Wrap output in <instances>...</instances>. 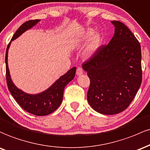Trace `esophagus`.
Listing matches in <instances>:
<instances>
[{
  "instance_id": "1",
  "label": "esophagus",
  "mask_w": 150,
  "mask_h": 150,
  "mask_svg": "<svg viewBox=\"0 0 150 150\" xmlns=\"http://www.w3.org/2000/svg\"><path fill=\"white\" fill-rule=\"evenodd\" d=\"M83 74V69H82L81 67H78L76 69V75L77 76H80Z\"/></svg>"
}]
</instances>
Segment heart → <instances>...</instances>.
Returning a JSON list of instances; mask_svg holds the SVG:
<instances>
[{"mask_svg": "<svg viewBox=\"0 0 150 150\" xmlns=\"http://www.w3.org/2000/svg\"><path fill=\"white\" fill-rule=\"evenodd\" d=\"M93 33V30L87 29L86 30L83 32L81 35H80V36L74 42L73 44L76 46H77V45H81V44L86 42L91 38L90 37L92 36ZM91 38L88 45H87L86 47L84 50L83 53V57L85 59H89L91 57H93L95 54V53L98 51L99 47H100V45H101L102 38L99 33H95Z\"/></svg>", "mask_w": 150, "mask_h": 150, "instance_id": "1", "label": "heart"}]
</instances>
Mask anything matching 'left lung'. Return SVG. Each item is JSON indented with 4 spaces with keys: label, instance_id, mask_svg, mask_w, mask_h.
Returning <instances> with one entry per match:
<instances>
[{
    "label": "left lung",
    "instance_id": "8db88e82",
    "mask_svg": "<svg viewBox=\"0 0 150 150\" xmlns=\"http://www.w3.org/2000/svg\"><path fill=\"white\" fill-rule=\"evenodd\" d=\"M115 33L108 45L101 46L83 69L90 79L87 100L94 110L114 115L125 110L142 83L141 47L123 23L111 21Z\"/></svg>",
    "mask_w": 150,
    "mask_h": 150
}]
</instances>
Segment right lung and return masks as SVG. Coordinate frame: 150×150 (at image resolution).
Here are the masks:
<instances>
[{
    "instance_id": "right-lung-1",
    "label": "right lung",
    "mask_w": 150,
    "mask_h": 150,
    "mask_svg": "<svg viewBox=\"0 0 150 150\" xmlns=\"http://www.w3.org/2000/svg\"><path fill=\"white\" fill-rule=\"evenodd\" d=\"M40 21V20L27 21L18 28L12 38L11 42L9 43L6 50V66L8 88L15 100L25 111L35 115L43 116L52 113L61 105L65 86L74 79L76 68L73 67L66 74L60 76L47 89L41 93L36 94L25 93L15 85L10 74L8 64V50L11 45V42L19 38L27 30L31 29L32 28L35 26Z\"/></svg>"
}]
</instances>
